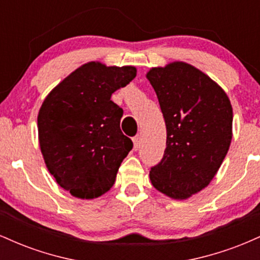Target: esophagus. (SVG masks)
Returning <instances> with one entry per match:
<instances>
[{
	"label": "esophagus",
	"instance_id": "esophagus-1",
	"mask_svg": "<svg viewBox=\"0 0 260 260\" xmlns=\"http://www.w3.org/2000/svg\"><path fill=\"white\" fill-rule=\"evenodd\" d=\"M139 145H140V138H139V136H136L133 138V148H134V150H138Z\"/></svg>",
	"mask_w": 260,
	"mask_h": 260
}]
</instances>
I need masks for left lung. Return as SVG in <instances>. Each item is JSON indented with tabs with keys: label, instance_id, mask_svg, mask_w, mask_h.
<instances>
[{
	"label": "left lung",
	"instance_id": "left-lung-1",
	"mask_svg": "<svg viewBox=\"0 0 260 260\" xmlns=\"http://www.w3.org/2000/svg\"><path fill=\"white\" fill-rule=\"evenodd\" d=\"M147 78L166 123L164 157L151 184L172 199L201 192L216 175L232 139V106L213 79L186 62L151 68Z\"/></svg>",
	"mask_w": 260,
	"mask_h": 260
}]
</instances>
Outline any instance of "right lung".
Returning a JSON list of instances; mask_svg holds the SVG:
<instances>
[{
  "label": "right lung",
  "instance_id": "add662e5",
  "mask_svg": "<svg viewBox=\"0 0 260 260\" xmlns=\"http://www.w3.org/2000/svg\"><path fill=\"white\" fill-rule=\"evenodd\" d=\"M136 76L133 66L88 62L55 86L40 107L39 143L46 168L77 198L106 193L132 150L120 128L123 110L111 95Z\"/></svg>",
  "mask_w": 260,
  "mask_h": 260
}]
</instances>
